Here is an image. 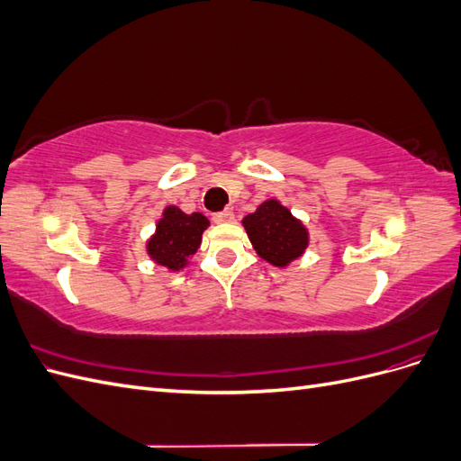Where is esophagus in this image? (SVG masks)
<instances>
[{
	"label": "esophagus",
	"mask_w": 461,
	"mask_h": 461,
	"mask_svg": "<svg viewBox=\"0 0 461 461\" xmlns=\"http://www.w3.org/2000/svg\"><path fill=\"white\" fill-rule=\"evenodd\" d=\"M232 219H234V213L230 212V209H225V212L213 213V221H215V222H230Z\"/></svg>",
	"instance_id": "1"
}]
</instances>
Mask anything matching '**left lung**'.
Listing matches in <instances>:
<instances>
[{
    "instance_id": "8db88e82",
    "label": "left lung",
    "mask_w": 461,
    "mask_h": 461,
    "mask_svg": "<svg viewBox=\"0 0 461 461\" xmlns=\"http://www.w3.org/2000/svg\"><path fill=\"white\" fill-rule=\"evenodd\" d=\"M242 222L256 252L276 267L300 258L308 246V230L276 200L261 203Z\"/></svg>"
}]
</instances>
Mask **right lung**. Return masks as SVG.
I'll return each mask as SVG.
<instances>
[{"label": "right lung", "mask_w": 461, "mask_h": 461, "mask_svg": "<svg viewBox=\"0 0 461 461\" xmlns=\"http://www.w3.org/2000/svg\"><path fill=\"white\" fill-rule=\"evenodd\" d=\"M209 227V221L202 213L180 212L171 205L163 212L158 222L156 234L148 242V254L167 269L178 271L186 265V259L196 254L202 242V232Z\"/></svg>", "instance_id": "right-lung-1"}]
</instances>
